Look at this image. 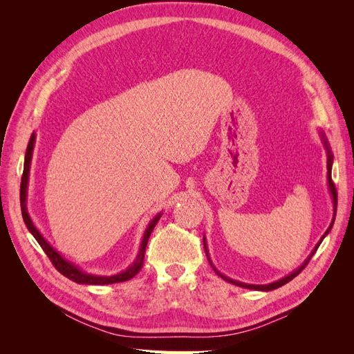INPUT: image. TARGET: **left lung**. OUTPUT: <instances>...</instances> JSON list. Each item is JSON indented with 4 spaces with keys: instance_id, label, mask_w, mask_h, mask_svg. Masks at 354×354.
Listing matches in <instances>:
<instances>
[{
    "instance_id": "8db88e82",
    "label": "left lung",
    "mask_w": 354,
    "mask_h": 354,
    "mask_svg": "<svg viewBox=\"0 0 354 354\" xmlns=\"http://www.w3.org/2000/svg\"><path fill=\"white\" fill-rule=\"evenodd\" d=\"M320 137H322V142H324V146H325V149H326V156H328V189H329V194H330V199H332V207H334V214H332V221H330V224H329V227L326 229V232H325V234L322 238H320V241L316 243V246L313 248V251L310 252V255L307 257L306 259V261L298 267V269H295L294 272H291L289 273L288 276H285V277H282V279H279V281H276V282H272V283H267V285H250V283H245V282H239V281H234V279H230V277H227L226 274H223L221 272H218L216 267H214V264H212V261H211V259H209V252H208V246H207V241H205V236H203V248H205V252H207V257H208V260H209V264L212 266V269H214V272H216L221 279H224L226 282H230V283H233V285H236V286H241V288H248V289H255V291H273V289H276V288H279V286H282V285H285V283H288L289 281H292L295 276H298L299 274V272H301L304 267L307 266V263L310 261V259H312L313 257V254L317 251V248H319V245L322 243V241H324V238L326 236V234L330 232V229H332V226H334V221H335V214H337V189H335V185L332 183V177H330V171H332V162H334V155H332V152H330V147H329V143H328V140H326V137H325V134L320 131Z\"/></svg>"
}]
</instances>
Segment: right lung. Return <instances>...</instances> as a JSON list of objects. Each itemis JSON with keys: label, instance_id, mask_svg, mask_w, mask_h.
<instances>
[{"label": "right lung", "instance_id": "1", "mask_svg": "<svg viewBox=\"0 0 354 354\" xmlns=\"http://www.w3.org/2000/svg\"><path fill=\"white\" fill-rule=\"evenodd\" d=\"M35 137L37 134L32 133L29 143L26 147V153H25V164H24V176H22V183H20V208H22V217L26 224L28 230L32 233V236L37 239V242L41 245V248L44 250L48 259L51 260L53 266L63 274L66 276L68 279L77 282V283H85V285H109V283H118V282H125L130 281L131 277H134L140 269L143 267V260H145V251H146V245L149 241V236L153 232L156 223L159 221L162 212L156 214V216L151 220V223L147 224V227L145 230L143 239L140 243V248H138V254L136 257V260L133 261L131 266H128L124 272H120L112 276H102V274H90L87 272H84L80 269L78 266H75L73 263L68 261L65 257L60 255L53 246L46 241V238L42 236L39 230L35 227L34 221H32L28 207H26V198H28V183H29V169H30V160H32V152H34V146H35Z\"/></svg>", "mask_w": 354, "mask_h": 354}]
</instances>
